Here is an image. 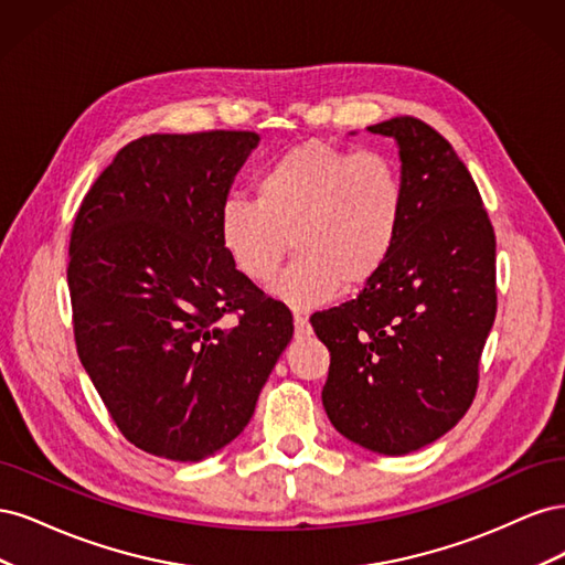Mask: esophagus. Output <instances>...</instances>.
I'll list each match as a JSON object with an SVG mask.
<instances>
[{
    "label": "esophagus",
    "instance_id": "esophagus-1",
    "mask_svg": "<svg viewBox=\"0 0 565 565\" xmlns=\"http://www.w3.org/2000/svg\"><path fill=\"white\" fill-rule=\"evenodd\" d=\"M295 332H297V337H309L313 332L309 318L301 313H295Z\"/></svg>",
    "mask_w": 565,
    "mask_h": 565
}]
</instances>
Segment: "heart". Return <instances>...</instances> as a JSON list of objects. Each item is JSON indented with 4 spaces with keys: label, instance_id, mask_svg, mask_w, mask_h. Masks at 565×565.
I'll return each mask as SVG.
<instances>
[{
    "label": "heart",
    "instance_id": "b5f03b06",
    "mask_svg": "<svg viewBox=\"0 0 565 565\" xmlns=\"http://www.w3.org/2000/svg\"><path fill=\"white\" fill-rule=\"evenodd\" d=\"M254 193L221 202L218 241L252 282L276 276L292 243L297 259L273 285L292 309L370 282L401 237L405 188L382 150L306 141L268 162Z\"/></svg>",
    "mask_w": 565,
    "mask_h": 565
}]
</instances>
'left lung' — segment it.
<instances>
[{
    "label": "left lung",
    "mask_w": 565,
    "mask_h": 565,
    "mask_svg": "<svg viewBox=\"0 0 565 565\" xmlns=\"http://www.w3.org/2000/svg\"><path fill=\"white\" fill-rule=\"evenodd\" d=\"M398 143L405 214L396 249L355 299L313 313L330 351L322 405L380 455L429 446L465 417L498 311L494 231L452 146L417 117L367 127Z\"/></svg>",
    "instance_id": "1"
}]
</instances>
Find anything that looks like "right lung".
Wrapping results in <instances>:
<instances>
[{
	"instance_id": "add662e5",
	"label": "right lung",
	"mask_w": 565,
	"mask_h": 565,
	"mask_svg": "<svg viewBox=\"0 0 565 565\" xmlns=\"http://www.w3.org/2000/svg\"><path fill=\"white\" fill-rule=\"evenodd\" d=\"M256 143L254 131L141 136L75 216L77 355L117 429L156 457L200 461L241 436L295 332L218 241V207Z\"/></svg>"
}]
</instances>
